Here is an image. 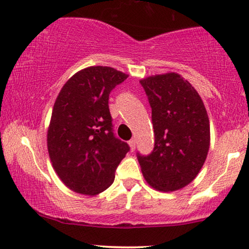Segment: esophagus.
<instances>
[{"label": "esophagus", "mask_w": 249, "mask_h": 249, "mask_svg": "<svg viewBox=\"0 0 249 249\" xmlns=\"http://www.w3.org/2000/svg\"><path fill=\"white\" fill-rule=\"evenodd\" d=\"M129 145H130V149L134 151L135 148H136V140L131 139V140L129 141Z\"/></svg>", "instance_id": "1"}]
</instances>
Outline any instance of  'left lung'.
Listing matches in <instances>:
<instances>
[{
  "label": "left lung",
  "instance_id": "1",
  "mask_svg": "<svg viewBox=\"0 0 249 249\" xmlns=\"http://www.w3.org/2000/svg\"><path fill=\"white\" fill-rule=\"evenodd\" d=\"M145 91L155 131L152 152H137L143 177L155 189L174 192L195 179L207 159L210 124L197 91L176 72L140 81Z\"/></svg>",
  "mask_w": 249,
  "mask_h": 249
}]
</instances>
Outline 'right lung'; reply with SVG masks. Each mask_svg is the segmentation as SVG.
<instances>
[{
  "label": "right lung",
  "instance_id": "obj_1",
  "mask_svg": "<svg viewBox=\"0 0 249 249\" xmlns=\"http://www.w3.org/2000/svg\"><path fill=\"white\" fill-rule=\"evenodd\" d=\"M128 75L110 67L76 72L55 100L47 148L61 181L73 192L97 195L112 185L130 148L113 133L108 98Z\"/></svg>",
  "mask_w": 249,
  "mask_h": 249
}]
</instances>
